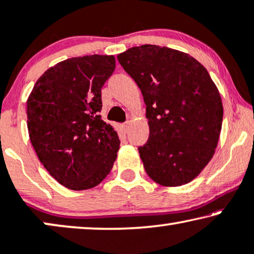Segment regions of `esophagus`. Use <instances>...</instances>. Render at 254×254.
<instances>
[{"mask_svg":"<svg viewBox=\"0 0 254 254\" xmlns=\"http://www.w3.org/2000/svg\"><path fill=\"white\" fill-rule=\"evenodd\" d=\"M122 129H123L124 132H127V130H129V122H125V123L122 125Z\"/></svg>","mask_w":254,"mask_h":254,"instance_id":"34e87169","label":"esophagus"}]
</instances>
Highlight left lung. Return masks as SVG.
Masks as SVG:
<instances>
[{
    "label": "left lung",
    "instance_id": "1",
    "mask_svg": "<svg viewBox=\"0 0 254 254\" xmlns=\"http://www.w3.org/2000/svg\"><path fill=\"white\" fill-rule=\"evenodd\" d=\"M117 59L146 104L150 137L138 150L147 175L167 187L188 184L217 146L223 121L217 87L197 60L168 47L146 44Z\"/></svg>",
    "mask_w": 254,
    "mask_h": 254
}]
</instances>
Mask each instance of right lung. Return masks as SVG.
I'll use <instances>...</instances> for the list:
<instances>
[{
  "label": "right lung",
  "instance_id": "obj_1",
  "mask_svg": "<svg viewBox=\"0 0 254 254\" xmlns=\"http://www.w3.org/2000/svg\"><path fill=\"white\" fill-rule=\"evenodd\" d=\"M114 56L70 58L39 77L28 102L30 140L46 171L65 187L84 190L110 173L120 139L102 121L101 89L115 70Z\"/></svg>",
  "mask_w": 254,
  "mask_h": 254
}]
</instances>
